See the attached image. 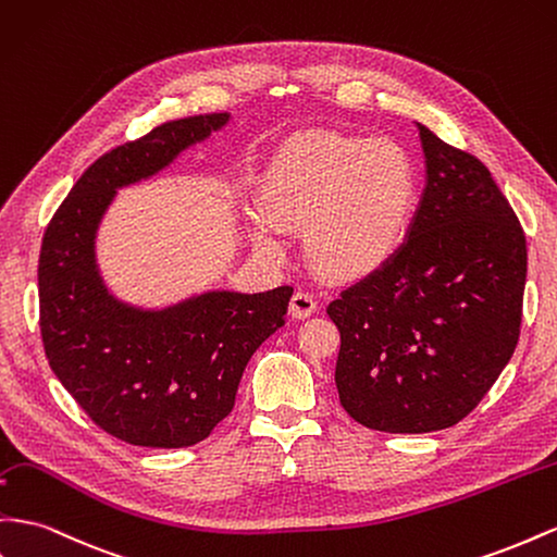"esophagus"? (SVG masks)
Here are the masks:
<instances>
[{
	"mask_svg": "<svg viewBox=\"0 0 557 557\" xmlns=\"http://www.w3.org/2000/svg\"><path fill=\"white\" fill-rule=\"evenodd\" d=\"M319 311V302H315L313 293L299 288L295 290L293 299H290V313L295 315V319H307V315Z\"/></svg>",
	"mask_w": 557,
	"mask_h": 557,
	"instance_id": "34e87169",
	"label": "esophagus"
}]
</instances>
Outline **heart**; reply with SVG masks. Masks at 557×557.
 <instances>
[{"label": "heart", "instance_id": "obj_1", "mask_svg": "<svg viewBox=\"0 0 557 557\" xmlns=\"http://www.w3.org/2000/svg\"><path fill=\"white\" fill-rule=\"evenodd\" d=\"M417 191L414 161L396 140L309 135L269 163L252 242L276 255L278 230H305V252L321 274L363 276L403 246Z\"/></svg>", "mask_w": 557, "mask_h": 557}]
</instances>
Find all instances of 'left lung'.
Instances as JSON below:
<instances>
[{
  "label": "left lung",
  "mask_w": 557,
  "mask_h": 557,
  "mask_svg": "<svg viewBox=\"0 0 557 557\" xmlns=\"http://www.w3.org/2000/svg\"><path fill=\"white\" fill-rule=\"evenodd\" d=\"M426 189L394 258L327 305L335 384L374 431L459 424L516 351L528 242L487 166L419 124Z\"/></svg>",
  "instance_id": "obj_1"
}]
</instances>
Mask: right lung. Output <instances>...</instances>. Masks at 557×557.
Returning a JSON list of instances; mask_svg holds the SVG:
<instances>
[{
  "label": "right lung",
  "mask_w": 557,
  "mask_h": 557,
  "mask_svg": "<svg viewBox=\"0 0 557 557\" xmlns=\"http://www.w3.org/2000/svg\"><path fill=\"white\" fill-rule=\"evenodd\" d=\"M227 122V112L177 119L110 149L44 232L37 276L49 366L102 431L131 445L189 447L208 438L232 412L250 356L285 325L293 285L206 293L143 311L116 302L96 269L94 238L114 191L154 175Z\"/></svg>",
  "instance_id": "1"
}]
</instances>
